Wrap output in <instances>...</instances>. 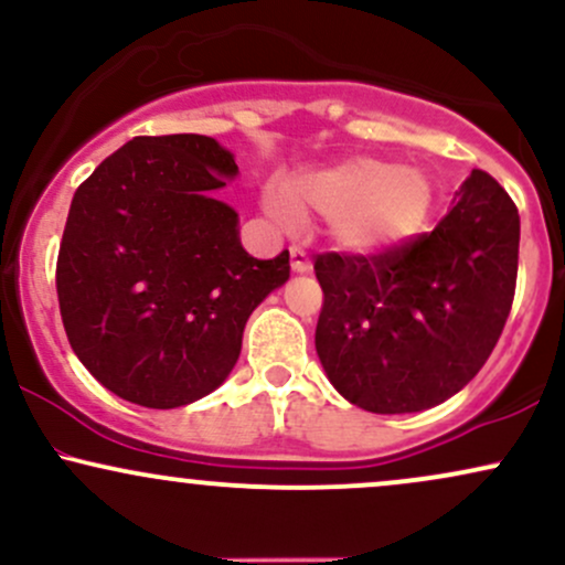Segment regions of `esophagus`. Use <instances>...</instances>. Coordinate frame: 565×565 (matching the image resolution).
I'll use <instances>...</instances> for the list:
<instances>
[{
    "label": "esophagus",
    "mask_w": 565,
    "mask_h": 565,
    "mask_svg": "<svg viewBox=\"0 0 565 565\" xmlns=\"http://www.w3.org/2000/svg\"><path fill=\"white\" fill-rule=\"evenodd\" d=\"M289 257H291V270H297V274H308V270L313 268V265H310L308 252H305L302 246H291Z\"/></svg>",
    "instance_id": "1"
}]
</instances>
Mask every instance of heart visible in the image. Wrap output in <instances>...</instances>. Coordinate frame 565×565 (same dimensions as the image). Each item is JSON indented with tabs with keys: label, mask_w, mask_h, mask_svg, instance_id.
<instances>
[{
	"label": "heart",
	"mask_w": 565,
	"mask_h": 565,
	"mask_svg": "<svg viewBox=\"0 0 565 565\" xmlns=\"http://www.w3.org/2000/svg\"><path fill=\"white\" fill-rule=\"evenodd\" d=\"M430 201L425 174L374 157H353L327 170L297 174L284 193H265V206L276 220L327 217L334 242L353 252L406 242L423 228Z\"/></svg>",
	"instance_id": "b5f03b06"
}]
</instances>
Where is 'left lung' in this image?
Listing matches in <instances>:
<instances>
[{
	"label": "left lung",
	"mask_w": 565,
	"mask_h": 565,
	"mask_svg": "<svg viewBox=\"0 0 565 565\" xmlns=\"http://www.w3.org/2000/svg\"><path fill=\"white\" fill-rule=\"evenodd\" d=\"M521 217L472 170L436 231L380 255L316 257V353L337 393L374 414L444 404L481 372L508 321Z\"/></svg>",
	"instance_id": "left-lung-1"
}]
</instances>
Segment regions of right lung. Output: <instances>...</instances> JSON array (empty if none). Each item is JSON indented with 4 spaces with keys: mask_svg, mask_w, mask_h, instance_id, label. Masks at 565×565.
I'll return each mask as SVG.
<instances>
[{
    "mask_svg": "<svg viewBox=\"0 0 565 565\" xmlns=\"http://www.w3.org/2000/svg\"><path fill=\"white\" fill-rule=\"evenodd\" d=\"M238 174L206 135L135 138L71 201L57 252L68 342L103 387L148 408L193 404L225 382L246 319L289 278V252L257 260L215 199Z\"/></svg>",
    "mask_w": 565,
    "mask_h": 565,
    "instance_id": "obj_1",
    "label": "right lung"
}]
</instances>
